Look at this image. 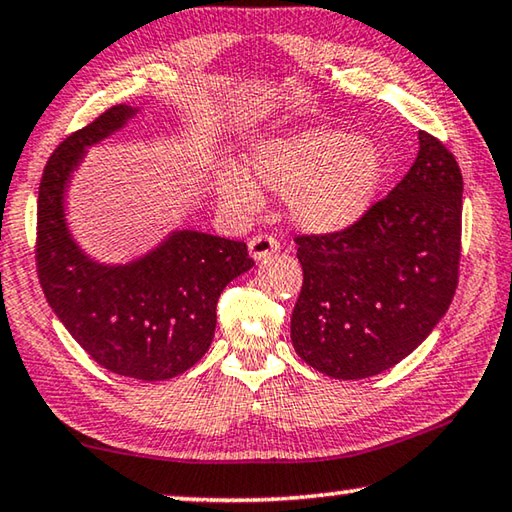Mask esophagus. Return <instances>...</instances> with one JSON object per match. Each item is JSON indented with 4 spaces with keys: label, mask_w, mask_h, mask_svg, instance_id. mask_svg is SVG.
I'll list each match as a JSON object with an SVG mask.
<instances>
[{
    "label": "esophagus",
    "mask_w": 512,
    "mask_h": 512,
    "mask_svg": "<svg viewBox=\"0 0 512 512\" xmlns=\"http://www.w3.org/2000/svg\"><path fill=\"white\" fill-rule=\"evenodd\" d=\"M248 248H250V257H253L255 262H259V259H264L266 255L280 250V241H277V237L268 235V232H259V235H255L248 241Z\"/></svg>",
    "instance_id": "34e87169"
}]
</instances>
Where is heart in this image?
Here are the masks:
<instances>
[{
    "instance_id": "1",
    "label": "heart",
    "mask_w": 512,
    "mask_h": 512,
    "mask_svg": "<svg viewBox=\"0 0 512 512\" xmlns=\"http://www.w3.org/2000/svg\"><path fill=\"white\" fill-rule=\"evenodd\" d=\"M248 173L291 198V214L302 228L339 232L368 210L384 176V155L341 128H311L257 144L248 155ZM221 194L244 212L259 203L257 187L239 171L225 173Z\"/></svg>"
}]
</instances>
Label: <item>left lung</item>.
Returning a JSON list of instances; mask_svg holds the SVG:
<instances>
[{
	"label": "left lung",
	"mask_w": 512,
	"mask_h": 512,
	"mask_svg": "<svg viewBox=\"0 0 512 512\" xmlns=\"http://www.w3.org/2000/svg\"><path fill=\"white\" fill-rule=\"evenodd\" d=\"M463 176L420 131L409 173L350 228L296 235L302 289L291 314L298 357L334 379L379 375L445 316L461 264Z\"/></svg>",
	"instance_id": "left-lung-1"
}]
</instances>
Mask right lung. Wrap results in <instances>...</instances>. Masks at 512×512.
Returning <instances> with one entry per match:
<instances>
[{"label":"right lung","mask_w":512,"mask_h":512,"mask_svg":"<svg viewBox=\"0 0 512 512\" xmlns=\"http://www.w3.org/2000/svg\"><path fill=\"white\" fill-rule=\"evenodd\" d=\"M135 115L112 106L67 135L51 153L38 189L36 268L45 298L90 357L115 375L160 381L203 359L216 327V302L255 262L244 241L180 230L137 262L101 266L69 237L63 192L85 146Z\"/></svg>","instance_id":"1"}]
</instances>
